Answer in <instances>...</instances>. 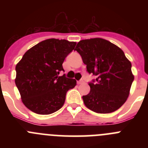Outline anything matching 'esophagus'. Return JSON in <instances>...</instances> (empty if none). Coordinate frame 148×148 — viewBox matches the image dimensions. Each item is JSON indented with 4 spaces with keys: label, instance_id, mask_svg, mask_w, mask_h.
<instances>
[{
    "label": "esophagus",
    "instance_id": "esophagus-1",
    "mask_svg": "<svg viewBox=\"0 0 148 148\" xmlns=\"http://www.w3.org/2000/svg\"><path fill=\"white\" fill-rule=\"evenodd\" d=\"M77 83H78V84H82L84 83V81L82 80V79H81V80L78 81V82H77Z\"/></svg>",
    "mask_w": 148,
    "mask_h": 148
}]
</instances>
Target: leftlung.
<instances>
[{"label":"left lung","instance_id":"1","mask_svg":"<svg viewBox=\"0 0 148 148\" xmlns=\"http://www.w3.org/2000/svg\"><path fill=\"white\" fill-rule=\"evenodd\" d=\"M75 50L87 65V71L96 76L88 84L90 92L82 96L86 107L98 113H110L121 108L134 79L131 63L124 52L99 38L80 40Z\"/></svg>","mask_w":148,"mask_h":148}]
</instances>
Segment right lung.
<instances>
[{
  "mask_svg": "<svg viewBox=\"0 0 148 148\" xmlns=\"http://www.w3.org/2000/svg\"><path fill=\"white\" fill-rule=\"evenodd\" d=\"M75 45L64 39H47L27 50L17 64L15 84L29 110L49 115L62 108L66 92L75 87L76 81L58 75Z\"/></svg>",
  "mask_w": 148,
  "mask_h": 148,
  "instance_id": "add662e5",
  "label": "right lung"
}]
</instances>
